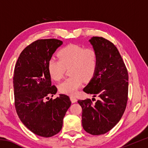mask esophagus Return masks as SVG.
Listing matches in <instances>:
<instances>
[{
  "instance_id": "34e87169",
  "label": "esophagus",
  "mask_w": 148,
  "mask_h": 148,
  "mask_svg": "<svg viewBox=\"0 0 148 148\" xmlns=\"http://www.w3.org/2000/svg\"><path fill=\"white\" fill-rule=\"evenodd\" d=\"M70 98H71V100L72 103H74V102H76L77 101V99L76 97L73 96V95H71V97H70Z\"/></svg>"
}]
</instances>
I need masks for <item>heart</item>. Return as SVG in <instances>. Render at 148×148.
Returning <instances> with one entry per match:
<instances>
[{
    "label": "heart",
    "mask_w": 148,
    "mask_h": 148,
    "mask_svg": "<svg viewBox=\"0 0 148 148\" xmlns=\"http://www.w3.org/2000/svg\"><path fill=\"white\" fill-rule=\"evenodd\" d=\"M59 60L51 59L48 62L50 76L56 81L64 77L65 69H70L71 77L59 85L63 93L74 95L83 84L93 76L97 66V54L92 48H86L77 45H69L60 50Z\"/></svg>",
    "instance_id": "heart-1"
}]
</instances>
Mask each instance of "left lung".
Wrapping results in <instances>:
<instances>
[{"label":"left lung","instance_id":"obj_1","mask_svg":"<svg viewBox=\"0 0 148 148\" xmlns=\"http://www.w3.org/2000/svg\"><path fill=\"white\" fill-rule=\"evenodd\" d=\"M89 42L97 54L96 71L83 91L92 95L91 99L79 100L82 108L84 129L92 135L110 131L119 121L128 99L129 76L118 49L108 40L92 36Z\"/></svg>","mask_w":148,"mask_h":148}]
</instances>
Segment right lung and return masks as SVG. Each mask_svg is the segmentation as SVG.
Listing matches in <instances>:
<instances>
[{
  "instance_id": "1",
  "label": "right lung",
  "mask_w": 148,
  "mask_h": 148,
  "mask_svg": "<svg viewBox=\"0 0 148 148\" xmlns=\"http://www.w3.org/2000/svg\"><path fill=\"white\" fill-rule=\"evenodd\" d=\"M62 43L57 39L38 40L22 51L15 66L13 84L17 114L25 126L40 136L51 137L58 133L71 105L66 95L60 94L54 100L49 97L56 95L57 89L51 86L48 62Z\"/></svg>"
}]
</instances>
